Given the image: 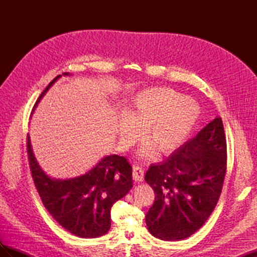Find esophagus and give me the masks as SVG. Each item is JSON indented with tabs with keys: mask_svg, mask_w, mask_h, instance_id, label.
<instances>
[{
	"mask_svg": "<svg viewBox=\"0 0 257 257\" xmlns=\"http://www.w3.org/2000/svg\"><path fill=\"white\" fill-rule=\"evenodd\" d=\"M144 169L141 167V166H137L135 165L133 167V178L135 181H138V182H142L144 180Z\"/></svg>",
	"mask_w": 257,
	"mask_h": 257,
	"instance_id": "1",
	"label": "esophagus"
}]
</instances>
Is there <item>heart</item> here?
<instances>
[{"label":"heart","mask_w":257,"mask_h":257,"mask_svg":"<svg viewBox=\"0 0 257 257\" xmlns=\"http://www.w3.org/2000/svg\"><path fill=\"white\" fill-rule=\"evenodd\" d=\"M200 115L199 105L191 97L169 88H152L135 96L128 115L119 126L120 141L128 147L141 136L149 141L142 154L150 155L153 148L161 154L176 151L186 141Z\"/></svg>","instance_id":"heart-1"}]
</instances>
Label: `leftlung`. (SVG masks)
I'll use <instances>...</instances> for the list:
<instances>
[{
    "label": "left lung",
    "mask_w": 257,
    "mask_h": 257,
    "mask_svg": "<svg viewBox=\"0 0 257 257\" xmlns=\"http://www.w3.org/2000/svg\"><path fill=\"white\" fill-rule=\"evenodd\" d=\"M226 166V137L217 115L195 138L147 170L145 180L155 195L146 215L150 234L177 241L197 231L220 198Z\"/></svg>",
    "instance_id": "left-lung-1"
}]
</instances>
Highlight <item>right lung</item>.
<instances>
[{"instance_id": "add662e5", "label": "right lung", "mask_w": 257, "mask_h": 257, "mask_svg": "<svg viewBox=\"0 0 257 257\" xmlns=\"http://www.w3.org/2000/svg\"><path fill=\"white\" fill-rule=\"evenodd\" d=\"M59 77L60 75L43 91L34 108ZM27 151L36 191L53 219L77 237L97 238L105 235L111 226L112 205L133 188L130 162L124 157L108 155L80 177L54 180L38 166L29 136Z\"/></svg>"}]
</instances>
